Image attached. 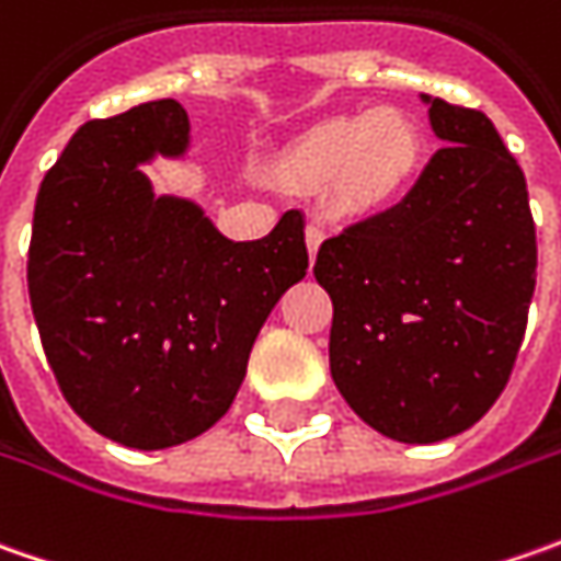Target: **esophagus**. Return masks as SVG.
<instances>
[{
  "label": "esophagus",
  "instance_id": "obj_1",
  "mask_svg": "<svg viewBox=\"0 0 561 561\" xmlns=\"http://www.w3.org/2000/svg\"><path fill=\"white\" fill-rule=\"evenodd\" d=\"M324 243V227L318 225H309L306 227V247H309V255H318V247Z\"/></svg>",
  "mask_w": 561,
  "mask_h": 561
}]
</instances>
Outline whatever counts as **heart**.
I'll list each match as a JSON object with an SVG mask.
<instances>
[{
	"instance_id": "obj_1",
	"label": "heart",
	"mask_w": 561,
	"mask_h": 561,
	"mask_svg": "<svg viewBox=\"0 0 561 561\" xmlns=\"http://www.w3.org/2000/svg\"><path fill=\"white\" fill-rule=\"evenodd\" d=\"M421 149L415 121L397 108H377L312 124L280 152L277 171L290 186L331 181L340 211L371 215L412 184Z\"/></svg>"
}]
</instances>
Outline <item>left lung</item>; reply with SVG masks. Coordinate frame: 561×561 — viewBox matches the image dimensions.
Listing matches in <instances>:
<instances>
[{
  "label": "left lung",
  "instance_id": "obj_1",
  "mask_svg": "<svg viewBox=\"0 0 561 561\" xmlns=\"http://www.w3.org/2000/svg\"><path fill=\"white\" fill-rule=\"evenodd\" d=\"M446 146L393 208L324 240L331 377L399 443L468 431L503 393L537 284L525 171L478 108L424 96Z\"/></svg>",
  "mask_w": 561,
  "mask_h": 561
}]
</instances>
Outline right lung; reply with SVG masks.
<instances>
[{"instance_id": "right-lung-1", "label": "right lung", "mask_w": 561, "mask_h": 561, "mask_svg": "<svg viewBox=\"0 0 561 561\" xmlns=\"http://www.w3.org/2000/svg\"><path fill=\"white\" fill-rule=\"evenodd\" d=\"M186 142L174 99L87 121L33 208L27 290L55 380L93 431L134 449L225 415L265 318L309 268L296 208L233 243L196 203L152 193L140 164Z\"/></svg>"}]
</instances>
